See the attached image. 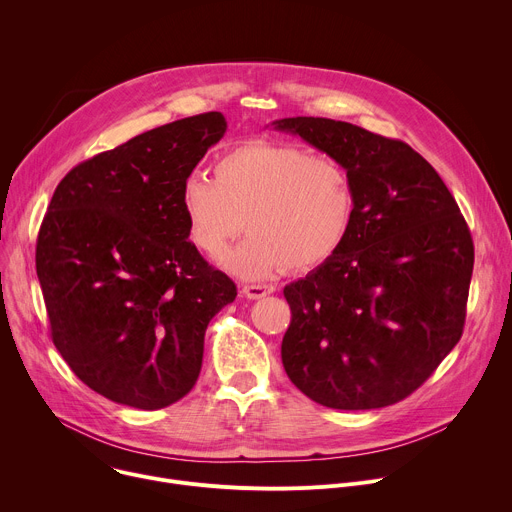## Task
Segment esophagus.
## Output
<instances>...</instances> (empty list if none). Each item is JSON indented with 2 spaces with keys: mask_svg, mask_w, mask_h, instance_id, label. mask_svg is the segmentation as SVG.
<instances>
[{
  "mask_svg": "<svg viewBox=\"0 0 512 512\" xmlns=\"http://www.w3.org/2000/svg\"><path fill=\"white\" fill-rule=\"evenodd\" d=\"M275 287L273 285H265V283H247L243 285V296L249 300H259L265 298L269 294H273Z\"/></svg>",
  "mask_w": 512,
  "mask_h": 512,
  "instance_id": "obj_1",
  "label": "esophagus"
}]
</instances>
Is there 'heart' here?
Returning a JSON list of instances; mask_svg holds the SVG:
<instances>
[{
  "label": "heart",
  "mask_w": 512,
  "mask_h": 512,
  "mask_svg": "<svg viewBox=\"0 0 512 512\" xmlns=\"http://www.w3.org/2000/svg\"><path fill=\"white\" fill-rule=\"evenodd\" d=\"M212 176L192 174L182 184L188 239L200 253L218 257L243 231L251 233L225 259L241 277H267L283 267L310 271L348 237L354 190L334 158L249 141L218 158Z\"/></svg>",
  "instance_id": "1"
}]
</instances>
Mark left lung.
<instances>
[{
    "label": "left lung",
    "instance_id": "8db88e82",
    "mask_svg": "<svg viewBox=\"0 0 512 512\" xmlns=\"http://www.w3.org/2000/svg\"><path fill=\"white\" fill-rule=\"evenodd\" d=\"M340 162L354 190L342 247L285 285L283 369L306 397L344 411L409 397L458 344L474 267L460 208L411 145L326 117H287Z\"/></svg>",
    "mask_w": 512,
    "mask_h": 512
}]
</instances>
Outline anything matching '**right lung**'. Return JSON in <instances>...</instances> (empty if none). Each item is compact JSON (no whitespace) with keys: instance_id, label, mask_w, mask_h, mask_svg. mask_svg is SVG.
Wrapping results in <instances>:
<instances>
[{"instance_id":"add662e5","label":"right lung","mask_w":512,"mask_h":512,"mask_svg":"<svg viewBox=\"0 0 512 512\" xmlns=\"http://www.w3.org/2000/svg\"><path fill=\"white\" fill-rule=\"evenodd\" d=\"M227 131L210 111L135 135L72 168L36 241L52 342L95 393L135 409L190 393L208 322L235 281L188 241L182 184Z\"/></svg>"}]
</instances>
